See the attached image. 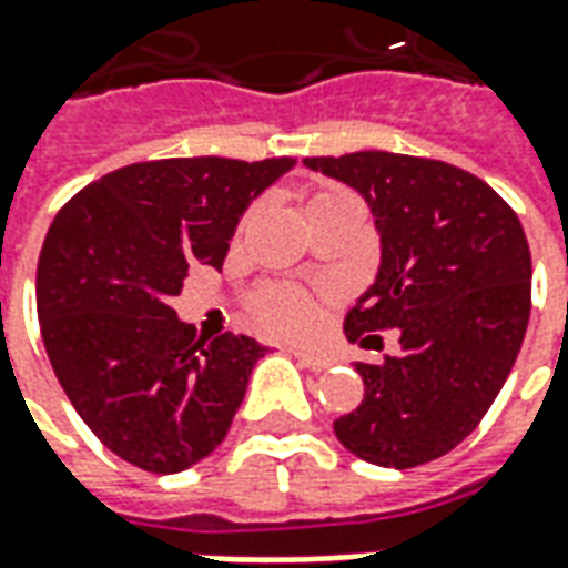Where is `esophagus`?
Wrapping results in <instances>:
<instances>
[{
  "mask_svg": "<svg viewBox=\"0 0 568 568\" xmlns=\"http://www.w3.org/2000/svg\"><path fill=\"white\" fill-rule=\"evenodd\" d=\"M292 356L310 371H325L332 368V356H322V353H307V349H292Z\"/></svg>",
  "mask_w": 568,
  "mask_h": 568,
  "instance_id": "34e87169",
  "label": "esophagus"
}]
</instances>
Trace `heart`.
I'll list each match as a JSON object with an SVG mask.
<instances>
[{
    "mask_svg": "<svg viewBox=\"0 0 568 568\" xmlns=\"http://www.w3.org/2000/svg\"><path fill=\"white\" fill-rule=\"evenodd\" d=\"M337 194V187L332 191H320L313 200L332 197ZM252 316L258 322L264 332L280 334V337H307L320 328L322 310L320 301L295 288V285H267L261 288L258 295L252 297Z\"/></svg>",
    "mask_w": 568,
    "mask_h": 568,
    "instance_id": "1",
    "label": "heart"
}]
</instances>
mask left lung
<instances>
[{
    "instance_id": "obj_1",
    "label": "left lung",
    "mask_w": 568,
    "mask_h": 568,
    "mask_svg": "<svg viewBox=\"0 0 568 568\" xmlns=\"http://www.w3.org/2000/svg\"><path fill=\"white\" fill-rule=\"evenodd\" d=\"M304 163L356 187L381 234V271L346 313V337L402 332V356L356 365L365 398L334 435L365 463H432L475 432L520 353L532 307L524 224L453 163L393 151Z\"/></svg>"
}]
</instances>
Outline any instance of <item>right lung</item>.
I'll return each instance as SVG.
<instances>
[{"mask_svg": "<svg viewBox=\"0 0 568 568\" xmlns=\"http://www.w3.org/2000/svg\"><path fill=\"white\" fill-rule=\"evenodd\" d=\"M292 158H166L81 187L48 227L36 307L57 381L124 463L175 475L227 435L264 346L194 337L170 307L187 267L222 271L236 224Z\"/></svg>", "mask_w": 568, "mask_h": 568, "instance_id": "1", "label": "right lung"}]
</instances>
